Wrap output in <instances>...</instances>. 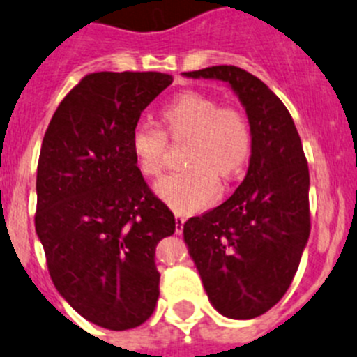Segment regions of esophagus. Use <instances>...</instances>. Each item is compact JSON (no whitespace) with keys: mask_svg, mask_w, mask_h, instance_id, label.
<instances>
[{"mask_svg":"<svg viewBox=\"0 0 357 357\" xmlns=\"http://www.w3.org/2000/svg\"><path fill=\"white\" fill-rule=\"evenodd\" d=\"M185 222H186V216L181 215V213H176V232H178V234H181L183 232Z\"/></svg>","mask_w":357,"mask_h":357,"instance_id":"1","label":"esophagus"}]
</instances>
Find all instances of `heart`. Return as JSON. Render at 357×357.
I'll list each match as a JSON object with an SVG mask.
<instances>
[{
    "label": "heart",
    "mask_w": 357,
    "mask_h": 357,
    "mask_svg": "<svg viewBox=\"0 0 357 357\" xmlns=\"http://www.w3.org/2000/svg\"><path fill=\"white\" fill-rule=\"evenodd\" d=\"M163 129L141 121L130 133V149L139 171L156 178L163 169L167 135L188 139L183 171L163 176L156 194L178 213L208 208L220 194V179H234L252 155V128L239 109L222 107L218 100L197 91H186L162 109Z\"/></svg>",
    "instance_id": "b5f03b06"
}]
</instances>
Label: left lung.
<instances>
[{
  "instance_id": "1",
  "label": "left lung",
  "mask_w": 357,
  "mask_h": 357,
  "mask_svg": "<svg viewBox=\"0 0 357 357\" xmlns=\"http://www.w3.org/2000/svg\"><path fill=\"white\" fill-rule=\"evenodd\" d=\"M220 79L245 105L252 128L248 172L218 208L183 227L209 301L229 319H254L284 298L310 236V174L301 139L282 100L232 65L186 72Z\"/></svg>"
}]
</instances>
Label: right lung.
<instances>
[{
	"instance_id": "obj_1",
	"label": "right lung",
	"mask_w": 357,
	"mask_h": 357,
	"mask_svg": "<svg viewBox=\"0 0 357 357\" xmlns=\"http://www.w3.org/2000/svg\"><path fill=\"white\" fill-rule=\"evenodd\" d=\"M171 82L160 72L88 73L61 100L40 149L35 229L52 284L82 317L114 331L155 312V250L176 231L130 149L141 112Z\"/></svg>"
}]
</instances>
